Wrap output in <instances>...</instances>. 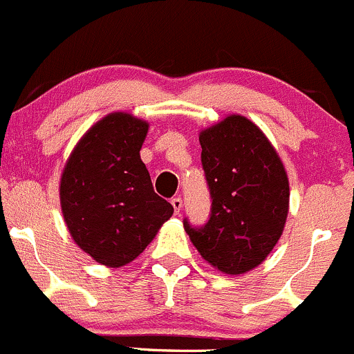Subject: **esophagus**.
Segmentation results:
<instances>
[{"mask_svg":"<svg viewBox=\"0 0 354 354\" xmlns=\"http://www.w3.org/2000/svg\"><path fill=\"white\" fill-rule=\"evenodd\" d=\"M172 206H174V212H176V215H178L182 209V198L180 196H176V198H172Z\"/></svg>","mask_w":354,"mask_h":354,"instance_id":"34e87169","label":"esophagus"}]
</instances>
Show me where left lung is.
<instances>
[{
    "mask_svg": "<svg viewBox=\"0 0 354 354\" xmlns=\"http://www.w3.org/2000/svg\"><path fill=\"white\" fill-rule=\"evenodd\" d=\"M212 194L203 229H184L198 253L227 275L253 270L272 253L289 213V178L277 149L250 118L227 115L199 132Z\"/></svg>",
    "mask_w": 354,
    "mask_h": 354,
    "instance_id": "8db88e82",
    "label": "left lung"
}]
</instances>
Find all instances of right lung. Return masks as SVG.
<instances>
[{"label": "right lung", "instance_id": "obj_1", "mask_svg": "<svg viewBox=\"0 0 354 354\" xmlns=\"http://www.w3.org/2000/svg\"><path fill=\"white\" fill-rule=\"evenodd\" d=\"M149 124L127 111L97 120L79 139L59 178V205L73 243L110 268L131 263L172 216L142 163Z\"/></svg>", "mask_w": 354, "mask_h": 354}]
</instances>
